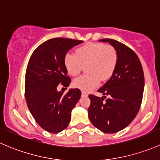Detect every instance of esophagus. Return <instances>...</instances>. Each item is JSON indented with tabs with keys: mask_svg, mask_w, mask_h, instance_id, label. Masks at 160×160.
<instances>
[{
	"mask_svg": "<svg viewBox=\"0 0 160 160\" xmlns=\"http://www.w3.org/2000/svg\"><path fill=\"white\" fill-rule=\"evenodd\" d=\"M82 97L88 96V93H87V92H82Z\"/></svg>",
	"mask_w": 160,
	"mask_h": 160,
	"instance_id": "obj_1",
	"label": "esophagus"
}]
</instances>
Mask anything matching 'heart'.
<instances>
[{"mask_svg":"<svg viewBox=\"0 0 160 160\" xmlns=\"http://www.w3.org/2000/svg\"><path fill=\"white\" fill-rule=\"evenodd\" d=\"M118 55L110 44L88 42L75 50V55L66 53L64 65L68 75L76 76L85 66L86 74L75 78L73 85L84 92H89L108 80L116 70Z\"/></svg>","mask_w":160,"mask_h":160,"instance_id":"heart-1","label":"heart"}]
</instances>
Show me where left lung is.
I'll return each instance as SVG.
<instances>
[{
	"instance_id": "8db88e82",
	"label": "left lung",
	"mask_w": 160,
	"mask_h": 160,
	"mask_svg": "<svg viewBox=\"0 0 160 160\" xmlns=\"http://www.w3.org/2000/svg\"><path fill=\"white\" fill-rule=\"evenodd\" d=\"M100 41L108 42L116 49L118 64L109 80L98 90L108 98L88 95L91 101L88 118L100 131L115 133L129 126L139 112L144 91V73L139 58L130 48L113 39Z\"/></svg>"
}]
</instances>
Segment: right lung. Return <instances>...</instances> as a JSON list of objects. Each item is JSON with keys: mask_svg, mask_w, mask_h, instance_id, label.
<instances>
[{"mask_svg": "<svg viewBox=\"0 0 160 160\" xmlns=\"http://www.w3.org/2000/svg\"><path fill=\"white\" fill-rule=\"evenodd\" d=\"M83 41L55 38L38 46L28 64L24 95L30 112L36 122L51 133H58L68 127L71 112L81 97L78 88L67 93L58 91L71 83L64 65V56L72 47Z\"/></svg>", "mask_w": 160, "mask_h": 160, "instance_id": "right-lung-1", "label": "right lung"}]
</instances>
